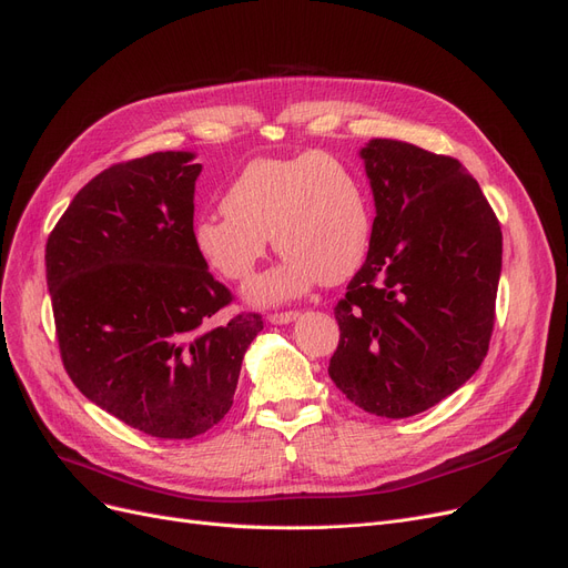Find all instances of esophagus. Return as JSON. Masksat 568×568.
Listing matches in <instances>:
<instances>
[{
    "label": "esophagus",
    "instance_id": "1",
    "mask_svg": "<svg viewBox=\"0 0 568 568\" xmlns=\"http://www.w3.org/2000/svg\"><path fill=\"white\" fill-rule=\"evenodd\" d=\"M300 317V311H285V313H268L266 320L271 325H287Z\"/></svg>",
    "mask_w": 568,
    "mask_h": 568
}]
</instances>
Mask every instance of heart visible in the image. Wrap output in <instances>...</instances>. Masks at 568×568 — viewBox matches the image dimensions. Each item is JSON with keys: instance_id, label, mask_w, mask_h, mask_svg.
Returning a JSON list of instances; mask_svg holds the SVG:
<instances>
[{"instance_id": "obj_1", "label": "heart", "mask_w": 568, "mask_h": 568, "mask_svg": "<svg viewBox=\"0 0 568 568\" xmlns=\"http://www.w3.org/2000/svg\"><path fill=\"white\" fill-rule=\"evenodd\" d=\"M225 213L196 220V251L227 281H248L268 236L283 262L248 287L274 304L306 292L317 278L336 285L362 264L372 215L359 179L329 153L262 158L243 166L223 196Z\"/></svg>"}]
</instances>
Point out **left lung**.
Returning a JSON list of instances; mask_svg holds the SVG:
<instances>
[{
	"label": "left lung",
	"mask_w": 568,
	"mask_h": 568,
	"mask_svg": "<svg viewBox=\"0 0 568 568\" xmlns=\"http://www.w3.org/2000/svg\"><path fill=\"white\" fill-rule=\"evenodd\" d=\"M376 217L362 268L336 304L329 376L355 406L410 417L483 364L501 276V227L459 160L406 141L362 151Z\"/></svg>",
	"instance_id": "8db88e82"
}]
</instances>
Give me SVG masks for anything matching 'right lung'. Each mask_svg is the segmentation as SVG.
Instances as JSON below:
<instances>
[{"mask_svg":"<svg viewBox=\"0 0 568 568\" xmlns=\"http://www.w3.org/2000/svg\"><path fill=\"white\" fill-rule=\"evenodd\" d=\"M194 153L120 162L69 204L45 243L60 355L69 378L118 420L192 438L232 408L241 362L264 323L217 325L232 292L194 243Z\"/></svg>","mask_w":568,"mask_h":568,"instance_id":"1","label":"right lung"}]
</instances>
